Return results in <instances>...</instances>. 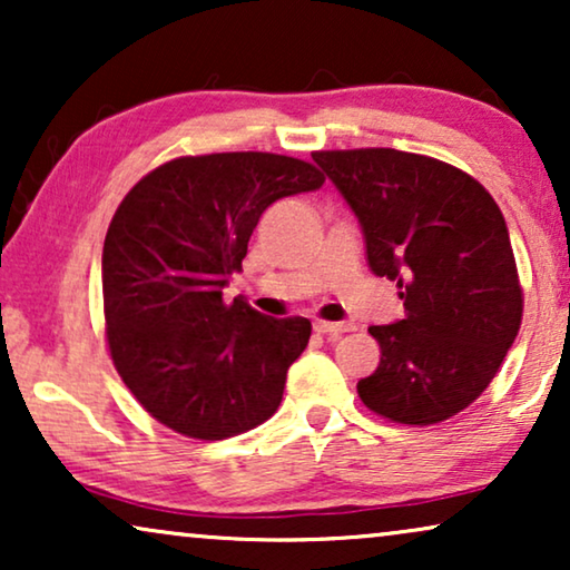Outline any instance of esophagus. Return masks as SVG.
Masks as SVG:
<instances>
[{"mask_svg": "<svg viewBox=\"0 0 570 570\" xmlns=\"http://www.w3.org/2000/svg\"><path fill=\"white\" fill-rule=\"evenodd\" d=\"M314 330H316L318 334H342V332L355 330V326L347 324V322H340V324H332V322H314Z\"/></svg>", "mask_w": 570, "mask_h": 570, "instance_id": "34e87169", "label": "esophagus"}]
</instances>
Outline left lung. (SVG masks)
I'll list each match as a JSON object with an SVG mask.
<instances>
[{
	"mask_svg": "<svg viewBox=\"0 0 570 570\" xmlns=\"http://www.w3.org/2000/svg\"><path fill=\"white\" fill-rule=\"evenodd\" d=\"M361 223L376 277L404 318L371 326L381 361L357 394L376 415L433 425L478 400L521 326L509 228L485 186L449 163L392 147L314 153Z\"/></svg>",
	"mask_w": 570,
	"mask_h": 570,
	"instance_id": "1",
	"label": "left lung"
}]
</instances>
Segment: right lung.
I'll list each match as a JSON object with an SVG mask.
<instances>
[{
    "mask_svg": "<svg viewBox=\"0 0 570 570\" xmlns=\"http://www.w3.org/2000/svg\"><path fill=\"white\" fill-rule=\"evenodd\" d=\"M322 184L287 155L215 153L163 163L116 209L104 244L108 350L170 431L223 441L275 415L311 322L264 316L223 291L264 209Z\"/></svg>",
    "mask_w": 570,
    "mask_h": 570,
    "instance_id": "right-lung-1",
    "label": "right lung"
}]
</instances>
